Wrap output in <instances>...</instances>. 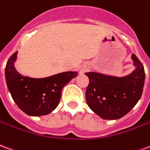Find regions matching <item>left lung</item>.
I'll list each match as a JSON object with an SVG mask.
<instances>
[{"mask_svg":"<svg viewBox=\"0 0 150 150\" xmlns=\"http://www.w3.org/2000/svg\"><path fill=\"white\" fill-rule=\"evenodd\" d=\"M136 69L127 76H114L88 72L89 79L86 98L88 107L100 117L116 120L126 115L142 97L145 84L144 66L135 54H132Z\"/></svg>","mask_w":150,"mask_h":150,"instance_id":"1","label":"left lung"}]
</instances>
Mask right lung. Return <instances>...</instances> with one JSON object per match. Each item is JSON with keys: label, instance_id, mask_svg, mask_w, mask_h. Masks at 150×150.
I'll return each mask as SVG.
<instances>
[{"label": "right lung", "instance_id": "1", "mask_svg": "<svg viewBox=\"0 0 150 150\" xmlns=\"http://www.w3.org/2000/svg\"><path fill=\"white\" fill-rule=\"evenodd\" d=\"M17 51L8 60L5 79L11 96L23 112L33 117L47 115L55 110L67 83L77 76L68 71L44 78H32L20 74L14 66Z\"/></svg>", "mask_w": 150, "mask_h": 150}]
</instances>
